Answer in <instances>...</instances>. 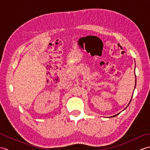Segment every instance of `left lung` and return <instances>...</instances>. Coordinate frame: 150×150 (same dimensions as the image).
I'll use <instances>...</instances> for the list:
<instances>
[{"instance_id": "8db88e82", "label": "left lung", "mask_w": 150, "mask_h": 150, "mask_svg": "<svg viewBox=\"0 0 150 150\" xmlns=\"http://www.w3.org/2000/svg\"><path fill=\"white\" fill-rule=\"evenodd\" d=\"M135 78H136V76H135ZM135 86H136V79H135ZM132 97H133V96H132ZM131 100H132V98H131ZM130 102H131V101H130ZM130 102H129V103L128 104V106H127V107H128V106H129V104H130ZM127 107H126V108H125V109H124V110H126V108H127ZM119 113H118V114L115 115H114V116H113V117H115V116H117V115H119Z\"/></svg>"}]
</instances>
